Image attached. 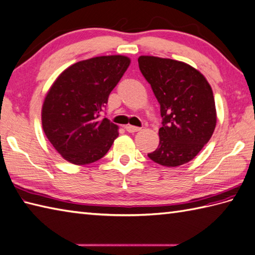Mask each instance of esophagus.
<instances>
[{"instance_id": "34e87169", "label": "esophagus", "mask_w": 255, "mask_h": 255, "mask_svg": "<svg viewBox=\"0 0 255 255\" xmlns=\"http://www.w3.org/2000/svg\"><path fill=\"white\" fill-rule=\"evenodd\" d=\"M125 128H126V130H127L128 132H131V133L140 131V130H141L140 127H135V126H131V125H127Z\"/></svg>"}]
</instances>
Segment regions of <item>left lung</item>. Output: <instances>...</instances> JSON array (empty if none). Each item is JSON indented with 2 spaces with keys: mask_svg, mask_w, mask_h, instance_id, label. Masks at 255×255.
Listing matches in <instances>:
<instances>
[{
  "mask_svg": "<svg viewBox=\"0 0 255 255\" xmlns=\"http://www.w3.org/2000/svg\"><path fill=\"white\" fill-rule=\"evenodd\" d=\"M138 63L161 105L163 118L159 144L147 156L166 167L190 162L208 143L216 126L210 84L199 70L183 62L140 56Z\"/></svg>",
  "mask_w": 255,
  "mask_h": 255,
  "instance_id": "1",
  "label": "left lung"
}]
</instances>
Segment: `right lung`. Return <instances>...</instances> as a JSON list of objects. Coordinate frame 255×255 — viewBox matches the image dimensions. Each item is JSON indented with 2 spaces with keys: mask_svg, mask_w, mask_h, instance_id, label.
Instances as JSON below:
<instances>
[{
  "mask_svg": "<svg viewBox=\"0 0 255 255\" xmlns=\"http://www.w3.org/2000/svg\"><path fill=\"white\" fill-rule=\"evenodd\" d=\"M130 64L123 55L76 63L57 77L42 106V128L63 158L87 165L102 158L118 137V127L101 112Z\"/></svg>",
  "mask_w": 255,
  "mask_h": 255,
  "instance_id": "obj_1",
  "label": "right lung"
}]
</instances>
